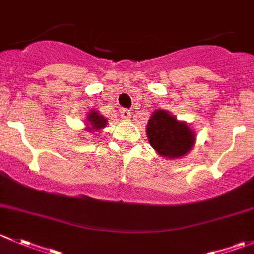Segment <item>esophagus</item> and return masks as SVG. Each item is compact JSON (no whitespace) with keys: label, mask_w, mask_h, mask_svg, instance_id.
Segmentation results:
<instances>
[{"label":"esophagus","mask_w":254,"mask_h":254,"mask_svg":"<svg viewBox=\"0 0 254 254\" xmlns=\"http://www.w3.org/2000/svg\"><path fill=\"white\" fill-rule=\"evenodd\" d=\"M120 115L124 120H129L130 119V110L127 109H122L120 110Z\"/></svg>","instance_id":"1"}]
</instances>
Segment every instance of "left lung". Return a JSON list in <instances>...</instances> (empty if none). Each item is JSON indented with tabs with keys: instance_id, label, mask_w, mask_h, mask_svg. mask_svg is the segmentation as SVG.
I'll return each mask as SVG.
<instances>
[{
	"instance_id": "left-lung-1",
	"label": "left lung",
	"mask_w": 254,
	"mask_h": 254,
	"mask_svg": "<svg viewBox=\"0 0 254 254\" xmlns=\"http://www.w3.org/2000/svg\"><path fill=\"white\" fill-rule=\"evenodd\" d=\"M147 139L160 156L182 157L195 145L196 135L189 125L179 122L166 110H155L147 122Z\"/></svg>"
}]
</instances>
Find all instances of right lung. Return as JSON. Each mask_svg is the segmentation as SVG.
<instances>
[{
	"label": "right lung",
	"instance_id": "obj_1",
	"mask_svg": "<svg viewBox=\"0 0 254 254\" xmlns=\"http://www.w3.org/2000/svg\"><path fill=\"white\" fill-rule=\"evenodd\" d=\"M87 123H88V131H98L107 127V119L103 115H100L97 110H90L89 114L87 115Z\"/></svg>",
	"mask_w": 254,
	"mask_h": 254
}]
</instances>
